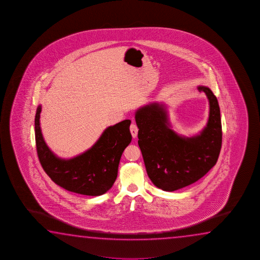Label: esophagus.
<instances>
[{"label": "esophagus", "instance_id": "1", "mask_svg": "<svg viewBox=\"0 0 260 260\" xmlns=\"http://www.w3.org/2000/svg\"><path fill=\"white\" fill-rule=\"evenodd\" d=\"M130 132L131 135L134 138H136L137 137V133H138V127H137V123L133 122L130 125Z\"/></svg>", "mask_w": 260, "mask_h": 260}]
</instances>
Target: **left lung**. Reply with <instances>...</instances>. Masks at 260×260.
Here are the masks:
<instances>
[{
    "label": "left lung",
    "mask_w": 260,
    "mask_h": 260,
    "mask_svg": "<svg viewBox=\"0 0 260 260\" xmlns=\"http://www.w3.org/2000/svg\"><path fill=\"white\" fill-rule=\"evenodd\" d=\"M209 100V117L200 135L185 138L172 130L164 105L156 103L136 113L138 145L145 168L155 186L175 191L191 185L205 176L220 154L222 125L218 102L211 90L199 86Z\"/></svg>",
    "instance_id": "left-lung-1"
}]
</instances>
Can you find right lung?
I'll use <instances>...</instances> for the list:
<instances>
[{
    "label": "right lung",
    "mask_w": 260,
    "mask_h": 260,
    "mask_svg": "<svg viewBox=\"0 0 260 260\" xmlns=\"http://www.w3.org/2000/svg\"><path fill=\"white\" fill-rule=\"evenodd\" d=\"M41 106L37 107L35 129L37 154L49 177L62 188L97 197L105 194L117 177L123 150L132 140L130 120H123L106 128L92 148L71 159L58 158L45 144L40 127Z\"/></svg>",
    "instance_id": "obj_1"
}]
</instances>
